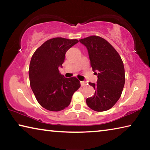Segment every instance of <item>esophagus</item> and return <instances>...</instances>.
Here are the masks:
<instances>
[{
    "instance_id": "34e87169",
    "label": "esophagus",
    "mask_w": 150,
    "mask_h": 150,
    "mask_svg": "<svg viewBox=\"0 0 150 150\" xmlns=\"http://www.w3.org/2000/svg\"><path fill=\"white\" fill-rule=\"evenodd\" d=\"M81 86H86L87 85V83L85 81H81Z\"/></svg>"
}]
</instances>
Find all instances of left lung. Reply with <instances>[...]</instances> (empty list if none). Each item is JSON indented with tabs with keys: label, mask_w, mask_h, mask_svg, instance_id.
I'll return each instance as SVG.
<instances>
[{
	"label": "left lung",
	"mask_w": 150,
	"mask_h": 150,
	"mask_svg": "<svg viewBox=\"0 0 150 150\" xmlns=\"http://www.w3.org/2000/svg\"><path fill=\"white\" fill-rule=\"evenodd\" d=\"M87 48L91 65L96 71L97 83H88L96 90L86 100L88 106L96 112L108 110L120 98L125 83L123 62L115 48L105 39L91 35L79 40Z\"/></svg>",
	"instance_id": "8db88e82"
}]
</instances>
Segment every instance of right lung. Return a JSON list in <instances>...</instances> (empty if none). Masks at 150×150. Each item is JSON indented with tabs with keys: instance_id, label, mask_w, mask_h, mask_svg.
<instances>
[{
	"instance_id": "add662e5",
	"label": "right lung",
	"mask_w": 150,
	"mask_h": 150,
	"mask_svg": "<svg viewBox=\"0 0 150 150\" xmlns=\"http://www.w3.org/2000/svg\"><path fill=\"white\" fill-rule=\"evenodd\" d=\"M78 40L54 38L47 40L35 51L29 67L30 87L38 102L50 111H60L69 105L72 96L81 87L75 77L65 78L59 67L65 53Z\"/></svg>"
}]
</instances>
